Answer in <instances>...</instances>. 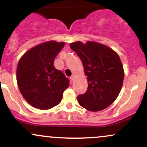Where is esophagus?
I'll use <instances>...</instances> for the list:
<instances>
[{"label": "esophagus", "instance_id": "obj_1", "mask_svg": "<svg viewBox=\"0 0 147 147\" xmlns=\"http://www.w3.org/2000/svg\"><path fill=\"white\" fill-rule=\"evenodd\" d=\"M70 81H71L72 82H73L74 79H75V75H72V76H71V77H70Z\"/></svg>", "mask_w": 147, "mask_h": 147}]
</instances>
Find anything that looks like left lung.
<instances>
[{
  "label": "left lung",
  "instance_id": "8db88e82",
  "mask_svg": "<svg viewBox=\"0 0 147 147\" xmlns=\"http://www.w3.org/2000/svg\"><path fill=\"white\" fill-rule=\"evenodd\" d=\"M70 47L82 60L87 76V90L78 95L79 104L92 112L104 110L117 99L122 86L124 71L119 55L95 41L74 42Z\"/></svg>",
  "mask_w": 147,
  "mask_h": 147
}]
</instances>
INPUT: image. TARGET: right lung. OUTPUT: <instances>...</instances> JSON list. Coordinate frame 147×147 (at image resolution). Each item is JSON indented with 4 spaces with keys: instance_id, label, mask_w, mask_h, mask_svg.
Segmentation results:
<instances>
[{
    "instance_id": "right-lung-1",
    "label": "right lung",
    "mask_w": 147,
    "mask_h": 147,
    "mask_svg": "<svg viewBox=\"0 0 147 147\" xmlns=\"http://www.w3.org/2000/svg\"><path fill=\"white\" fill-rule=\"evenodd\" d=\"M64 45V42H45L25 52L18 61V88L33 107L48 110L58 105L70 86L68 79L54 66V59Z\"/></svg>"
}]
</instances>
